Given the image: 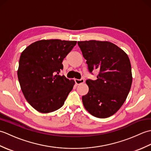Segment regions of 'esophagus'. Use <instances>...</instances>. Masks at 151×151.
<instances>
[{"instance_id":"34e87169","label":"esophagus","mask_w":151,"mask_h":151,"mask_svg":"<svg viewBox=\"0 0 151 151\" xmlns=\"http://www.w3.org/2000/svg\"><path fill=\"white\" fill-rule=\"evenodd\" d=\"M75 81L76 82V84L77 85L83 84L84 82V78H81V79H75Z\"/></svg>"}]
</instances>
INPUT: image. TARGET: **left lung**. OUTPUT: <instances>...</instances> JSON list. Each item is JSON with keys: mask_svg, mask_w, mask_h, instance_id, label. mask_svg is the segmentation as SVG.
Here are the masks:
<instances>
[{"mask_svg": "<svg viewBox=\"0 0 151 151\" xmlns=\"http://www.w3.org/2000/svg\"><path fill=\"white\" fill-rule=\"evenodd\" d=\"M82 55L92 74L97 69V80L88 79L87 95L82 96L86 110L98 118L116 113L127 97L132 82L131 64L127 54L115 44L96 40L78 41Z\"/></svg>", "mask_w": 151, "mask_h": 151, "instance_id": "obj_1", "label": "left lung"}]
</instances>
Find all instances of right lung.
Wrapping results in <instances>:
<instances>
[{"label":"right lung","mask_w":151,"mask_h":151,"mask_svg":"<svg viewBox=\"0 0 151 151\" xmlns=\"http://www.w3.org/2000/svg\"><path fill=\"white\" fill-rule=\"evenodd\" d=\"M76 41L40 40L32 43L21 54L17 76L25 99L35 110L49 113L64 104L75 84L59 75L62 62Z\"/></svg>","instance_id":"add662e5"}]
</instances>
